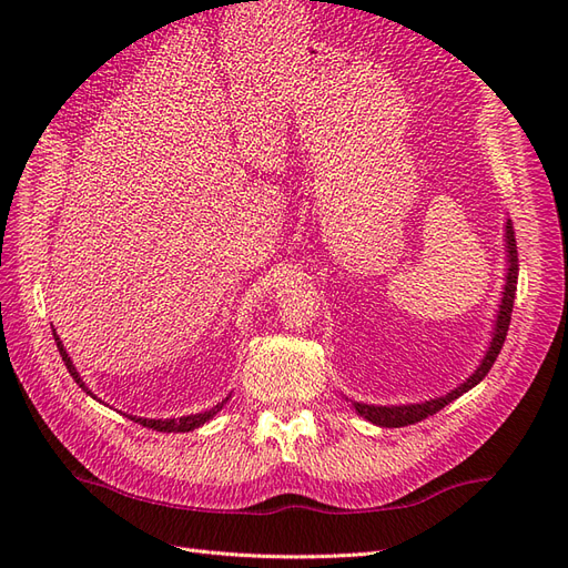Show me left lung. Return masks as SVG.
Wrapping results in <instances>:
<instances>
[{"instance_id": "left-lung-1", "label": "left lung", "mask_w": 568, "mask_h": 568, "mask_svg": "<svg viewBox=\"0 0 568 568\" xmlns=\"http://www.w3.org/2000/svg\"><path fill=\"white\" fill-rule=\"evenodd\" d=\"M505 251H507V272H505V286H503V298L500 305H497V315H495V324H493V334H490V343L488 351L480 359L478 367L474 369V374H469V379H464L457 388H453L450 393L440 395V398H432L424 403H409V405H367V403H353L355 412L359 417H365L367 422L376 424V426H386V428H398V426H407L422 422L426 417L436 415L438 409H443L445 405H450L453 400H457L462 393L471 390L476 384H480L486 379V374L490 372L493 363L497 359L503 351V343L509 329V320H511V307H514V296H517V280H519V253H517V239H514V227L511 220L505 222Z\"/></svg>"}]
</instances>
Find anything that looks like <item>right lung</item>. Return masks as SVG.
I'll return each instance as SVG.
<instances>
[{
	"instance_id": "obj_1",
	"label": "right lung",
	"mask_w": 568,
	"mask_h": 568,
	"mask_svg": "<svg viewBox=\"0 0 568 568\" xmlns=\"http://www.w3.org/2000/svg\"><path fill=\"white\" fill-rule=\"evenodd\" d=\"M54 332V341H57V348H59V353H61V359H63V365H65V369H68V374L73 376V382L84 390V393H90L92 398H97V395L84 386V382H82V376H80V372L75 369V365H73V359H71V355L65 353V348H63V343H61V338L57 336V329H51ZM230 400V395L222 403H217L215 407H211V409H205V412H196V415H186V417H170V419H146V417H132V415H128L132 422H136V424H142V426H146V428H153V432H163V434H184V432H194V428H199V426H203L205 422H211L217 412L222 409V405H225ZM101 403V400H99Z\"/></svg>"
}]
</instances>
